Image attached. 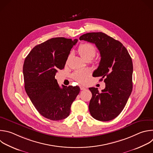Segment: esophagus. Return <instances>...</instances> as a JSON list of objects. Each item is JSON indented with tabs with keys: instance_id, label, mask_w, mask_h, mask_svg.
<instances>
[{
	"instance_id": "esophagus-1",
	"label": "esophagus",
	"mask_w": 153,
	"mask_h": 153,
	"mask_svg": "<svg viewBox=\"0 0 153 153\" xmlns=\"http://www.w3.org/2000/svg\"><path fill=\"white\" fill-rule=\"evenodd\" d=\"M80 90H85L86 89V88L84 87V86H80Z\"/></svg>"
}]
</instances>
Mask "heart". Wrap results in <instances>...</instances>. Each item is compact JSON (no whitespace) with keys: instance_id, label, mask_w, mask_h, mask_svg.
Listing matches in <instances>:
<instances>
[{"instance_id":"obj_1","label":"heart","mask_w":153,"mask_h":153,"mask_svg":"<svg viewBox=\"0 0 153 153\" xmlns=\"http://www.w3.org/2000/svg\"><path fill=\"white\" fill-rule=\"evenodd\" d=\"M78 53L80 56L86 61L92 60L96 55V48L91 43L83 42L80 44L78 47ZM71 55H69L66 60V64L68 63ZM91 75L89 70H79L72 74V78L80 83H84L86 82L88 78Z\"/></svg>"}]
</instances>
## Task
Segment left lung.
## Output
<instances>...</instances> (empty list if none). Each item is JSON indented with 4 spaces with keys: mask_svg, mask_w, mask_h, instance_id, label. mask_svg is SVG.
I'll list each match as a JSON object with an SVG mask.
<instances>
[{
    "mask_svg": "<svg viewBox=\"0 0 153 153\" xmlns=\"http://www.w3.org/2000/svg\"><path fill=\"white\" fill-rule=\"evenodd\" d=\"M79 39L95 44L99 50L101 60L92 76L100 77L101 81L104 79L106 83L101 92L97 88H89L92 93L89 112L98 121H111L122 112L131 93V58L121 42L105 33H87Z\"/></svg>",
    "mask_w": 153,
    "mask_h": 153,
    "instance_id": "obj_1",
    "label": "left lung"
}]
</instances>
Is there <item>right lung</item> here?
Instances as JSON below:
<instances>
[{
    "mask_svg": "<svg viewBox=\"0 0 153 153\" xmlns=\"http://www.w3.org/2000/svg\"><path fill=\"white\" fill-rule=\"evenodd\" d=\"M77 42L64 37L53 38L34 47L25 58L23 72L25 91L44 117L59 121L68 117L79 86H59L55 75L62 70L71 48Z\"/></svg>",
    "mask_w": 153,
    "mask_h": 153,
    "instance_id": "right-lung-1",
    "label": "right lung"
}]
</instances>
